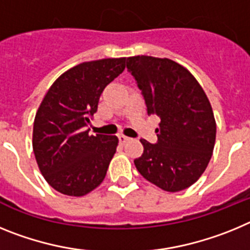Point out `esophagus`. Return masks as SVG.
Returning a JSON list of instances; mask_svg holds the SVG:
<instances>
[{
  "instance_id": "34e87169",
  "label": "esophagus",
  "mask_w": 250,
  "mask_h": 250,
  "mask_svg": "<svg viewBox=\"0 0 250 250\" xmlns=\"http://www.w3.org/2000/svg\"><path fill=\"white\" fill-rule=\"evenodd\" d=\"M119 140H120L121 144H125V143L130 141V140H131V139L127 138V136H125V135H119Z\"/></svg>"
}]
</instances>
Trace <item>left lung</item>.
<instances>
[{
	"label": "left lung",
	"instance_id": "left-lung-1",
	"mask_svg": "<svg viewBox=\"0 0 250 250\" xmlns=\"http://www.w3.org/2000/svg\"><path fill=\"white\" fill-rule=\"evenodd\" d=\"M126 67L147 114L161 120L156 144L140 140L144 152L134 160L136 169L163 190H184L202 176L213 154L216 124L210 103L195 77L173 60L132 56Z\"/></svg>",
	"mask_w": 250,
	"mask_h": 250
}]
</instances>
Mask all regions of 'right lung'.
I'll return each mask as SVG.
<instances>
[{"instance_id":"1","label":"right lung","mask_w":250,"mask_h":250,"mask_svg":"<svg viewBox=\"0 0 250 250\" xmlns=\"http://www.w3.org/2000/svg\"><path fill=\"white\" fill-rule=\"evenodd\" d=\"M125 57L83 62L52 83L35 116L32 147L46 182L59 193L83 196L103 183L116 152L115 135H90L104 89L125 68Z\"/></svg>"}]
</instances>
